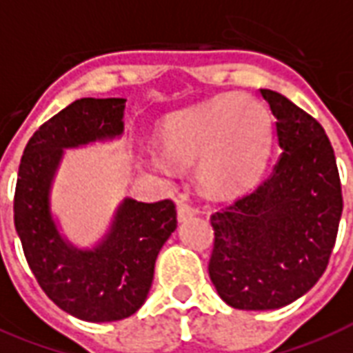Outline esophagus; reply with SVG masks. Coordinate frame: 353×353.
Here are the masks:
<instances>
[{"label":"esophagus","instance_id":"obj_1","mask_svg":"<svg viewBox=\"0 0 353 353\" xmlns=\"http://www.w3.org/2000/svg\"><path fill=\"white\" fill-rule=\"evenodd\" d=\"M193 215H195V210H193L190 204H185V202H180L179 210H176V217H179L180 223H182V221L191 219Z\"/></svg>","mask_w":353,"mask_h":353}]
</instances>
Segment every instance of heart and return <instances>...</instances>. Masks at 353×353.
<instances>
[{"mask_svg":"<svg viewBox=\"0 0 353 353\" xmlns=\"http://www.w3.org/2000/svg\"><path fill=\"white\" fill-rule=\"evenodd\" d=\"M157 145L169 162L193 165L201 184L217 195L252 185L263 173L270 151V116L261 103L234 95L165 119ZM158 171H168L154 158Z\"/></svg>","mask_w":353,"mask_h":353,"instance_id":"heart-1","label":"heart"}]
</instances>
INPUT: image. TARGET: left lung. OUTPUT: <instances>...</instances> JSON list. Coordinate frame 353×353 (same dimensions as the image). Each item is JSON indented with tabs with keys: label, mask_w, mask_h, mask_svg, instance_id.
Returning <instances> with one entry per match:
<instances>
[{
	"label": "left lung",
	"mask_w": 353,
	"mask_h": 353,
	"mask_svg": "<svg viewBox=\"0 0 353 353\" xmlns=\"http://www.w3.org/2000/svg\"><path fill=\"white\" fill-rule=\"evenodd\" d=\"M276 117L281 154L269 176L210 217V278L226 304L265 311L291 304L326 270L337 239L343 195L333 147L315 117L261 90Z\"/></svg>",
	"instance_id": "1"
}]
</instances>
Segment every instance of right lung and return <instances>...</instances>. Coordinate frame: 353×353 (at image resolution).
Returning a JSON list of instances; mask_svg holds the SVG:
<instances>
[{
    "label": "right lung",
    "mask_w": 353,
    "mask_h": 353,
    "mask_svg": "<svg viewBox=\"0 0 353 353\" xmlns=\"http://www.w3.org/2000/svg\"><path fill=\"white\" fill-rule=\"evenodd\" d=\"M127 99L73 101L32 134L18 169L14 226L43 293L65 313L88 322L121 321L143 305L158 252L176 228L171 201L127 196L92 248H79L51 214V188L65 149L110 141L123 134Z\"/></svg>",
    "instance_id": "1"
}]
</instances>
